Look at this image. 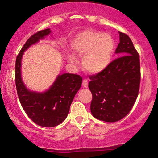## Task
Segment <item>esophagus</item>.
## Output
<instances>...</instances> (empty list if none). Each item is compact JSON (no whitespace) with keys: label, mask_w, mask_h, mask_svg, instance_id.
<instances>
[{"label":"esophagus","mask_w":158,"mask_h":158,"mask_svg":"<svg viewBox=\"0 0 158 158\" xmlns=\"http://www.w3.org/2000/svg\"><path fill=\"white\" fill-rule=\"evenodd\" d=\"M82 86L84 88H87L88 87V80L86 79H83V81H82Z\"/></svg>","instance_id":"obj_1"}]
</instances>
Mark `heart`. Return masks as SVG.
Returning <instances> with one entry per match:
<instances>
[{
	"label": "heart",
	"instance_id": "1",
	"mask_svg": "<svg viewBox=\"0 0 158 158\" xmlns=\"http://www.w3.org/2000/svg\"><path fill=\"white\" fill-rule=\"evenodd\" d=\"M76 55L82 57L84 69L91 73H99L107 69L114 54L115 44L109 33L93 30H85L78 33L71 43ZM68 61L77 63L73 54H67Z\"/></svg>",
	"mask_w": 158,
	"mask_h": 158
}]
</instances>
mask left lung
<instances>
[{
	"label": "left lung",
	"mask_w": 158,
	"mask_h": 158,
	"mask_svg": "<svg viewBox=\"0 0 158 158\" xmlns=\"http://www.w3.org/2000/svg\"><path fill=\"white\" fill-rule=\"evenodd\" d=\"M119 40L115 52L120 57L104 71L89 76L91 112L95 118L106 122H115L125 117L139 92V55L128 35L119 32Z\"/></svg>",
	"instance_id": "8db88e82"
}]
</instances>
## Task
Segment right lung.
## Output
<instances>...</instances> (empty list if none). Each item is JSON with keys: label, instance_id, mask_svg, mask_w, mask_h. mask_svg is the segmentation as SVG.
<instances>
[{"label": "right lung", "instance_id": "1", "mask_svg": "<svg viewBox=\"0 0 158 158\" xmlns=\"http://www.w3.org/2000/svg\"><path fill=\"white\" fill-rule=\"evenodd\" d=\"M51 33L49 28L37 32L27 40L17 55L15 64V83L22 107L28 117L36 125L51 128L61 124L68 115L75 95L80 89L82 78L79 75H59L45 92L30 91L21 77V60L23 52Z\"/></svg>", "mask_w": 158, "mask_h": 158}]
</instances>
